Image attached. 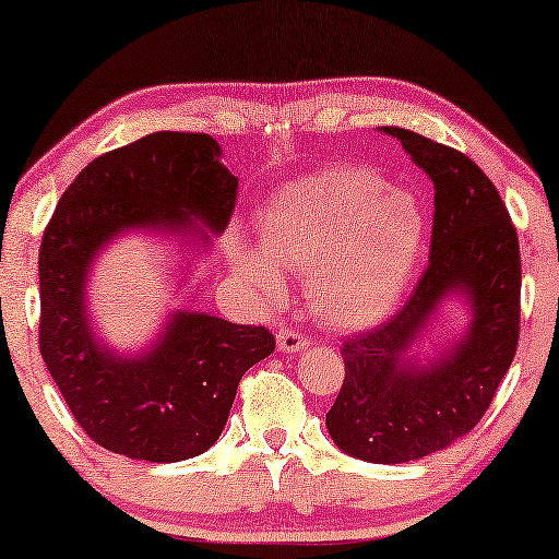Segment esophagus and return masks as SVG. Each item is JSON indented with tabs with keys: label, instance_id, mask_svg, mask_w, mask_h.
Masks as SVG:
<instances>
[{
	"label": "esophagus",
	"instance_id": "obj_1",
	"mask_svg": "<svg viewBox=\"0 0 559 559\" xmlns=\"http://www.w3.org/2000/svg\"><path fill=\"white\" fill-rule=\"evenodd\" d=\"M277 348L282 350V354H295V350L308 348V341H305L300 333L285 328V331H280V335H277Z\"/></svg>",
	"mask_w": 559,
	"mask_h": 559
}]
</instances>
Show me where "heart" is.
<instances>
[{"label":"heart","instance_id":"heart-1","mask_svg":"<svg viewBox=\"0 0 559 559\" xmlns=\"http://www.w3.org/2000/svg\"><path fill=\"white\" fill-rule=\"evenodd\" d=\"M427 241L412 190L386 188L369 167H328L282 190L262 213V249L236 236L231 264L243 285L277 295L280 266L308 274L325 323L371 325L400 300Z\"/></svg>","mask_w":559,"mask_h":559}]
</instances>
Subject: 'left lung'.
I'll list each match as a JSON object with an SVG mask.
<instances>
[{
  "label": "left lung",
  "mask_w": 559,
  "mask_h": 559,
  "mask_svg": "<svg viewBox=\"0 0 559 559\" xmlns=\"http://www.w3.org/2000/svg\"><path fill=\"white\" fill-rule=\"evenodd\" d=\"M381 129L435 186L430 264L396 316L343 343L346 377L325 425L343 453L392 465L448 448L491 407L516 354L522 262L507 205L471 157ZM450 294L466 297L472 323L453 349L419 365L408 348Z\"/></svg>",
  "instance_id": "left-lung-1"
}]
</instances>
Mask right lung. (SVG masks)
Here are the masks:
<instances>
[{"label": "right lung", "mask_w": 559, "mask_h": 559, "mask_svg": "<svg viewBox=\"0 0 559 559\" xmlns=\"http://www.w3.org/2000/svg\"><path fill=\"white\" fill-rule=\"evenodd\" d=\"M239 178L209 134L155 132L83 167L40 243V354L75 423L111 453L178 463L209 450L243 373L274 350L264 325L173 312L163 335L127 356L96 338L86 305L91 264L124 231L211 243L234 213ZM201 223L204 227L197 226Z\"/></svg>", "instance_id": "right-lung-1"}]
</instances>
